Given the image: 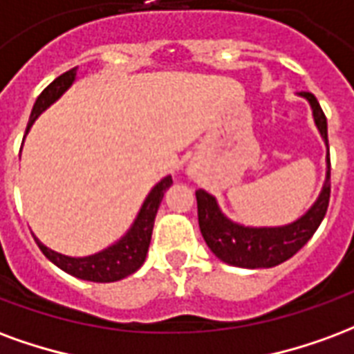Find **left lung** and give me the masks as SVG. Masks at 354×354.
Returning a JSON list of instances; mask_svg holds the SVG:
<instances>
[{"instance_id": "8db88e82", "label": "left lung", "mask_w": 354, "mask_h": 354, "mask_svg": "<svg viewBox=\"0 0 354 354\" xmlns=\"http://www.w3.org/2000/svg\"><path fill=\"white\" fill-rule=\"evenodd\" d=\"M300 95H304L311 105L315 126L319 128L321 138L324 139L328 149V126L321 105L309 92H301ZM196 200H198L200 230L216 259H221L226 264L249 268V270L273 268L300 251L311 239L326 215L330 202V154H326V180L322 185L317 202L306 211V215L285 226L252 228V226L234 223L221 211L215 196H211L202 188L196 190Z\"/></svg>"}]
</instances>
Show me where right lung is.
I'll return each mask as SVG.
<instances>
[{"instance_id":"obj_1","label":"right lung","mask_w":354,"mask_h":354,"mask_svg":"<svg viewBox=\"0 0 354 354\" xmlns=\"http://www.w3.org/2000/svg\"><path fill=\"white\" fill-rule=\"evenodd\" d=\"M75 77H77V68L69 69L66 73H62L60 77H56L41 92L39 97L33 103L26 133L30 131L32 124L37 120L41 113L46 107H50L73 84ZM171 183H174L171 175H167L160 183H156L154 188L145 198L141 209H139L138 216H136V221L130 226V230L126 232L117 243L109 245L107 249L95 252V254L75 259V257H66V254H60V252L48 249V247L41 243L37 237H35V241H37L39 249L43 251L46 259L66 273L73 275V277H79V279L84 281H94V283H113V281L124 279V277H128L133 272H138L139 268L143 266V262H145L149 245H151L152 226H154L156 211H158L160 202H162V198L166 194V190L171 187Z\"/></svg>"}]
</instances>
